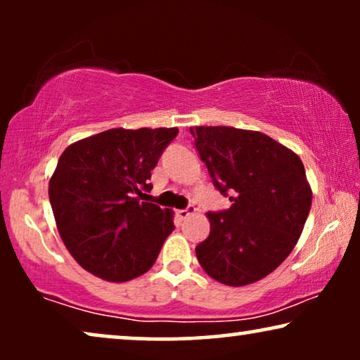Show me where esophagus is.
<instances>
[{
  "label": "esophagus",
  "mask_w": 360,
  "mask_h": 360,
  "mask_svg": "<svg viewBox=\"0 0 360 360\" xmlns=\"http://www.w3.org/2000/svg\"><path fill=\"white\" fill-rule=\"evenodd\" d=\"M195 213H196V208H195L193 205H190L186 210H179V211H176V214H179V218H181V219H186L190 214H195Z\"/></svg>",
  "instance_id": "34e87169"
}]
</instances>
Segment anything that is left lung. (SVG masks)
Listing matches in <instances>:
<instances>
[{"label":"left lung","mask_w":360,"mask_h":360,"mask_svg":"<svg viewBox=\"0 0 360 360\" xmlns=\"http://www.w3.org/2000/svg\"><path fill=\"white\" fill-rule=\"evenodd\" d=\"M216 188L233 201L208 213L210 236L196 245L206 274L229 287L274 272L297 245L311 208L303 162L259 131L229 126L190 129Z\"/></svg>","instance_id":"obj_1"}]
</instances>
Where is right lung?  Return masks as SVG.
I'll return each instance as SVG.
<instances>
[{"label":"right lung","mask_w":360,"mask_h":360,"mask_svg":"<svg viewBox=\"0 0 360 360\" xmlns=\"http://www.w3.org/2000/svg\"><path fill=\"white\" fill-rule=\"evenodd\" d=\"M176 134V127H116L63 150L49 200L63 244L90 274L121 283L154 265L175 228L174 213L139 200Z\"/></svg>","instance_id":"obj_1"}]
</instances>
